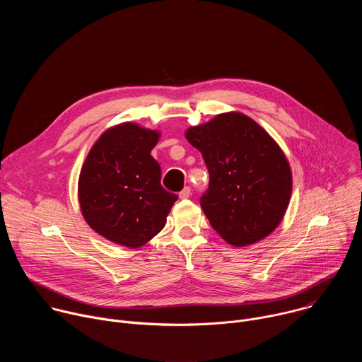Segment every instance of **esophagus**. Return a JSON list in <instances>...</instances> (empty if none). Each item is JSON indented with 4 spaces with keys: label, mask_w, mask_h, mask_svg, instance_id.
I'll return each instance as SVG.
<instances>
[{
    "label": "esophagus",
    "mask_w": 362,
    "mask_h": 362,
    "mask_svg": "<svg viewBox=\"0 0 362 362\" xmlns=\"http://www.w3.org/2000/svg\"><path fill=\"white\" fill-rule=\"evenodd\" d=\"M190 194H192L190 187H185V189L179 193V197H180V199H189V197H190Z\"/></svg>",
    "instance_id": "esophagus-1"
}]
</instances>
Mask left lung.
<instances>
[{
    "label": "left lung",
    "instance_id": "1",
    "mask_svg": "<svg viewBox=\"0 0 362 362\" xmlns=\"http://www.w3.org/2000/svg\"><path fill=\"white\" fill-rule=\"evenodd\" d=\"M185 136L209 170L200 206L219 236L229 245L249 246L271 235L292 193L291 166L279 144L239 112L189 127Z\"/></svg>",
    "mask_w": 362,
    "mask_h": 362
}]
</instances>
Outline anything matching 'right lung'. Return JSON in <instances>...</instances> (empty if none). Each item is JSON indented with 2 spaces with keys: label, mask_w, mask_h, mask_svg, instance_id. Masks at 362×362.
Here are the masks:
<instances>
[{
  "label": "right lung",
  "mask_w": 362,
  "mask_h": 362,
  "mask_svg": "<svg viewBox=\"0 0 362 362\" xmlns=\"http://www.w3.org/2000/svg\"><path fill=\"white\" fill-rule=\"evenodd\" d=\"M160 132L126 122L91 146L78 177V203L87 225L130 249L146 245L166 225L177 200L160 185L162 170L150 154Z\"/></svg>",
  "instance_id": "1"
}]
</instances>
